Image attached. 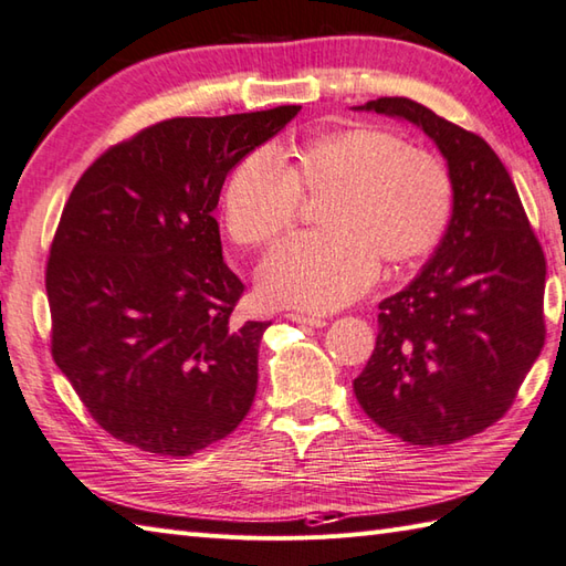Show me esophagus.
<instances>
[{
  "instance_id": "obj_1",
  "label": "esophagus",
  "mask_w": 566,
  "mask_h": 566,
  "mask_svg": "<svg viewBox=\"0 0 566 566\" xmlns=\"http://www.w3.org/2000/svg\"><path fill=\"white\" fill-rule=\"evenodd\" d=\"M286 318L290 321H294V323H302V326H311V328H323L326 326V318H321V316H306V314H286Z\"/></svg>"
}]
</instances>
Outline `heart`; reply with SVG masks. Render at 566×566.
I'll return each instance as SVG.
<instances>
[{
  "instance_id": "obj_1",
  "label": "heart",
  "mask_w": 566,
  "mask_h": 566,
  "mask_svg": "<svg viewBox=\"0 0 566 566\" xmlns=\"http://www.w3.org/2000/svg\"><path fill=\"white\" fill-rule=\"evenodd\" d=\"M302 191L326 195L321 231L276 248L260 268V294L276 306L331 311L365 294L384 258L403 268L430 255L448 233L454 187L428 150L391 130L353 126L308 138L286 165L262 146L238 160L223 189L233 243L264 248L296 221Z\"/></svg>"
}]
</instances>
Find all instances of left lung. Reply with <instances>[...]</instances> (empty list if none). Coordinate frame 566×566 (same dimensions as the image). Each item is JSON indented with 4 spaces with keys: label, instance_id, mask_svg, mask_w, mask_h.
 <instances>
[{
    "label": "left lung",
    "instance_id": "8db88e82",
    "mask_svg": "<svg viewBox=\"0 0 566 566\" xmlns=\"http://www.w3.org/2000/svg\"><path fill=\"white\" fill-rule=\"evenodd\" d=\"M357 109L406 118L436 140L454 209L436 255L379 304L375 353L353 389L363 411L403 442H460L503 418L543 350L545 252L482 136L406 97Z\"/></svg>",
    "mask_w": 566,
    "mask_h": 566
}]
</instances>
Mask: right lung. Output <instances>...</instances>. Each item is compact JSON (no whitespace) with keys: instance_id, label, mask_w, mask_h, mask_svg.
<instances>
[{"instance_id":"obj_1","label":"right lung","mask_w":566,"mask_h":566,"mask_svg":"<svg viewBox=\"0 0 566 566\" xmlns=\"http://www.w3.org/2000/svg\"><path fill=\"white\" fill-rule=\"evenodd\" d=\"M302 106L167 118L77 179L45 264L51 353L112 438L189 457L240 426L270 321L235 323L221 250L226 175Z\"/></svg>"}]
</instances>
